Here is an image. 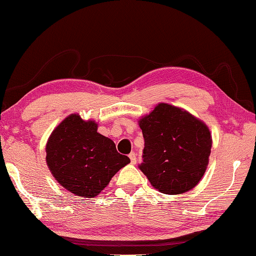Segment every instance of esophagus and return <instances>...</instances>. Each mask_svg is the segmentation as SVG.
Here are the masks:
<instances>
[{"label": "esophagus", "instance_id": "34e87169", "mask_svg": "<svg viewBox=\"0 0 256 256\" xmlns=\"http://www.w3.org/2000/svg\"><path fill=\"white\" fill-rule=\"evenodd\" d=\"M128 157H130V159H131V162L133 164H136V152H131L128 154Z\"/></svg>", "mask_w": 256, "mask_h": 256}]
</instances>
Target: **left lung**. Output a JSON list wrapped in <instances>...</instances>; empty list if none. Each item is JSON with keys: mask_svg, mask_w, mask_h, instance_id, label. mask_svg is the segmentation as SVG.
Masks as SVG:
<instances>
[{"mask_svg": "<svg viewBox=\"0 0 256 256\" xmlns=\"http://www.w3.org/2000/svg\"><path fill=\"white\" fill-rule=\"evenodd\" d=\"M144 138L140 170L164 194L192 190L204 175L211 152L209 128L190 112L159 104L140 120Z\"/></svg>", "mask_w": 256, "mask_h": 256, "instance_id": "8db88e82", "label": "left lung"}]
</instances>
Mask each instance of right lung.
<instances>
[{"mask_svg":"<svg viewBox=\"0 0 256 256\" xmlns=\"http://www.w3.org/2000/svg\"><path fill=\"white\" fill-rule=\"evenodd\" d=\"M46 162L55 180L79 196L94 198L130 162L94 120L72 114L56 128L46 146Z\"/></svg>","mask_w":256,"mask_h":256,"instance_id":"add662e5","label":"right lung"}]
</instances>
